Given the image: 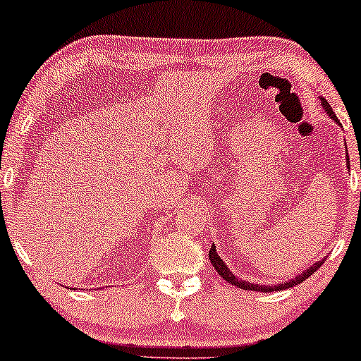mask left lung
Wrapping results in <instances>:
<instances>
[{
    "label": "left lung",
    "instance_id": "1",
    "mask_svg": "<svg viewBox=\"0 0 361 361\" xmlns=\"http://www.w3.org/2000/svg\"><path fill=\"white\" fill-rule=\"evenodd\" d=\"M321 105H322V109H324V111L327 114V117H329L331 120H334V122H336L338 126L343 128L341 122H339L336 115H334V111H333V109H331V105L322 97H321ZM345 146H346V142H345ZM346 164H348V168H350V156H348V151H346ZM209 259H210V263H212V267L215 268V271H217L224 280L229 281L231 285H234V287H238V288L255 290V292H276V290H285V288L293 287V285H299L305 279H309V276L312 275L314 271L319 270V267H321V264L326 261V258L316 261V263L310 264L307 270H304L302 273H299V275H297L295 279H290L287 281H280V283H275V285H259V283H251V281L243 280V279H239V276H235L234 273L229 270V267H227V264L224 263V259L221 258V256H219V252H217V250H215V244L214 243H212V247H210V251H209Z\"/></svg>",
    "mask_w": 361,
    "mask_h": 361
}]
</instances>
